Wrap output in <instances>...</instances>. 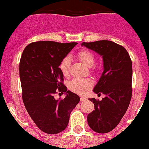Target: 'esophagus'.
Masks as SVG:
<instances>
[{
    "instance_id": "esophagus-1",
    "label": "esophagus",
    "mask_w": 149,
    "mask_h": 149,
    "mask_svg": "<svg viewBox=\"0 0 149 149\" xmlns=\"http://www.w3.org/2000/svg\"><path fill=\"white\" fill-rule=\"evenodd\" d=\"M80 100H81V102H84V101H85V100H86V97H81Z\"/></svg>"
}]
</instances>
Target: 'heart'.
Segmentation results:
<instances>
[{
	"label": "heart",
	"mask_w": 149,
	"mask_h": 149,
	"mask_svg": "<svg viewBox=\"0 0 149 149\" xmlns=\"http://www.w3.org/2000/svg\"><path fill=\"white\" fill-rule=\"evenodd\" d=\"M77 56L78 58L87 67L91 68L94 65L95 57L90 51L84 49L77 54ZM70 65V61L68 57L63 58L60 63L59 68L64 76H68L69 75ZM92 81L89 79H74L69 82L68 87L73 92L79 94H84L92 86Z\"/></svg>",
	"instance_id": "heart-1"
}]
</instances>
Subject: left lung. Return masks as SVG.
Here are the masks:
<instances>
[{
	"mask_svg": "<svg viewBox=\"0 0 149 149\" xmlns=\"http://www.w3.org/2000/svg\"><path fill=\"white\" fill-rule=\"evenodd\" d=\"M81 46L102 57L103 72L93 91L105 97L101 101L89 99L94 110L87 116L91 130L109 133L120 122L132 97L133 68L130 55L125 47L109 40L83 42Z\"/></svg>",
	"mask_w": 149,
	"mask_h": 149,
	"instance_id": "obj_1",
	"label": "left lung"
}]
</instances>
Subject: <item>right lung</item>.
Here are the masks:
<instances>
[{"mask_svg": "<svg viewBox=\"0 0 149 149\" xmlns=\"http://www.w3.org/2000/svg\"><path fill=\"white\" fill-rule=\"evenodd\" d=\"M77 42H35L25 47L19 63L22 99L29 115L37 127L47 134H57L67 127L70 112L80 101L68 91L59 68L62 60ZM57 91L66 93L55 100ZM61 94V93H60Z\"/></svg>", "mask_w": 149, "mask_h": 149, "instance_id": "obj_1", "label": "right lung"}]
</instances>
